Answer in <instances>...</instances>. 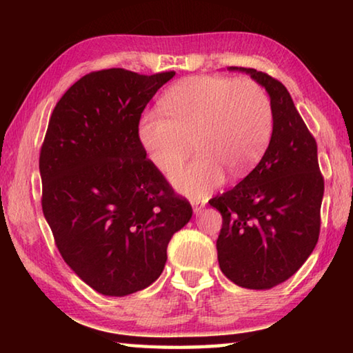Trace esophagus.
<instances>
[{"instance_id": "34e87169", "label": "esophagus", "mask_w": 353, "mask_h": 353, "mask_svg": "<svg viewBox=\"0 0 353 353\" xmlns=\"http://www.w3.org/2000/svg\"><path fill=\"white\" fill-rule=\"evenodd\" d=\"M191 205H193L194 213H199V212H202V208L205 207V199L193 198V199H191Z\"/></svg>"}]
</instances>
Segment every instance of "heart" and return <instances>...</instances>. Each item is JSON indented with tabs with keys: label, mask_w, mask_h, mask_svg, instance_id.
Here are the masks:
<instances>
[{
	"label": "heart",
	"mask_w": 353,
	"mask_h": 353,
	"mask_svg": "<svg viewBox=\"0 0 353 353\" xmlns=\"http://www.w3.org/2000/svg\"><path fill=\"white\" fill-rule=\"evenodd\" d=\"M162 110H149L139 128L141 145L159 170L170 172L193 146L198 154L172 174L179 190L202 194L255 168L270 145L274 112L259 82L248 77L194 76L172 85Z\"/></svg>",
	"instance_id": "b5f03b06"
}]
</instances>
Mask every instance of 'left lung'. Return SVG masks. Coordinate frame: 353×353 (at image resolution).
I'll return each instance as SVG.
<instances>
[{"instance_id": "1", "label": "left lung", "mask_w": 353, "mask_h": 353, "mask_svg": "<svg viewBox=\"0 0 353 353\" xmlns=\"http://www.w3.org/2000/svg\"><path fill=\"white\" fill-rule=\"evenodd\" d=\"M229 70L244 71L266 88L274 128L259 165L208 201L223 216L218 261L235 285L270 290L288 280L318 243L324 177L314 137L283 83L254 68Z\"/></svg>"}]
</instances>
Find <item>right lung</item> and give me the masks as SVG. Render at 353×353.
Masks as SVG:
<instances>
[{
	"label": "right lung",
	"instance_id": "1",
	"mask_svg": "<svg viewBox=\"0 0 353 353\" xmlns=\"http://www.w3.org/2000/svg\"><path fill=\"white\" fill-rule=\"evenodd\" d=\"M174 74L92 71L51 113L39 159L41 208L65 263L104 296L155 282L171 236L193 214L139 135L143 110Z\"/></svg>",
	"mask_w": 353,
	"mask_h": 353
}]
</instances>
